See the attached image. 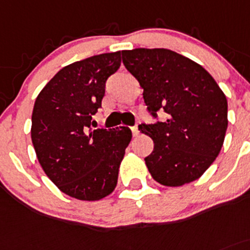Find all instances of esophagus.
<instances>
[{"mask_svg": "<svg viewBox=\"0 0 250 250\" xmlns=\"http://www.w3.org/2000/svg\"><path fill=\"white\" fill-rule=\"evenodd\" d=\"M132 133H133V136H134V137L138 136V134H139V129H138V127H137V125L132 127Z\"/></svg>", "mask_w": 250, "mask_h": 250, "instance_id": "34e87169", "label": "esophagus"}]
</instances>
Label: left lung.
Instances as JSON below:
<instances>
[{"mask_svg": "<svg viewBox=\"0 0 250 250\" xmlns=\"http://www.w3.org/2000/svg\"><path fill=\"white\" fill-rule=\"evenodd\" d=\"M122 60L143 87L146 111L155 120L139 125L154 142L146 158L151 178L165 186L199 179L223 146L225 93L201 65L169 49L122 50ZM159 111L165 113L163 121Z\"/></svg>", "mask_w": 250, "mask_h": 250, "instance_id": "1", "label": "left lung"}]
</instances>
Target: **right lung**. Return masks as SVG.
Listing matches in <instances>:
<instances>
[{"label":"right lung","mask_w":250,"mask_h":250,"mask_svg":"<svg viewBox=\"0 0 250 250\" xmlns=\"http://www.w3.org/2000/svg\"><path fill=\"white\" fill-rule=\"evenodd\" d=\"M121 53L93 55L62 67L41 91L32 114V142L46 174L66 195L85 201L106 197L117 185L132 139L128 127L92 128L106 81Z\"/></svg>","instance_id":"right-lung-1"}]
</instances>
